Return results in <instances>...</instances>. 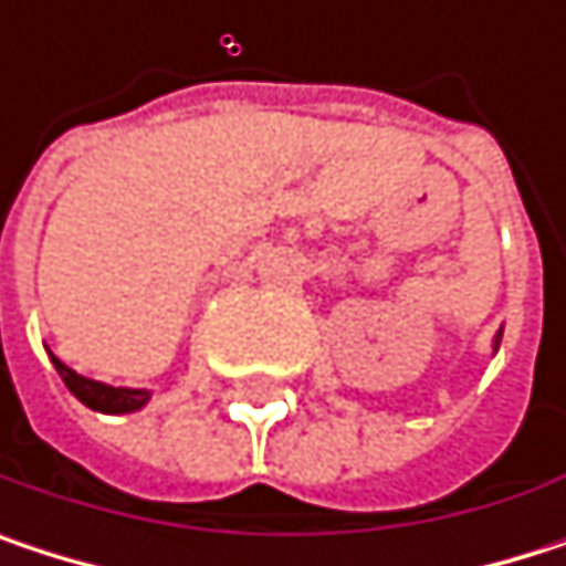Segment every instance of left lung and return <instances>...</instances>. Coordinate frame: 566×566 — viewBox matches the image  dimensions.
<instances>
[{
	"label": "left lung",
	"mask_w": 566,
	"mask_h": 566,
	"mask_svg": "<svg viewBox=\"0 0 566 566\" xmlns=\"http://www.w3.org/2000/svg\"><path fill=\"white\" fill-rule=\"evenodd\" d=\"M499 340H502V334H499ZM499 340H495V350H499Z\"/></svg>",
	"instance_id": "1"
}]
</instances>
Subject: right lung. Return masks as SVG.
Here are the masks:
<instances>
[{"label": "right lung", "mask_w": 566, "mask_h": 566, "mask_svg": "<svg viewBox=\"0 0 566 566\" xmlns=\"http://www.w3.org/2000/svg\"><path fill=\"white\" fill-rule=\"evenodd\" d=\"M52 364L61 374L64 387L77 396L84 406H91V409H101V412H134V409H140L150 399L147 390H127V387H107V384L87 380V377L74 374L71 367H64L57 357H52Z\"/></svg>", "instance_id": "add662e5"}]
</instances>
